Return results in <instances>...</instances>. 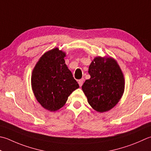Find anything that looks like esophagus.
I'll return each mask as SVG.
<instances>
[{
    "label": "esophagus",
    "mask_w": 151,
    "mask_h": 151,
    "mask_svg": "<svg viewBox=\"0 0 151 151\" xmlns=\"http://www.w3.org/2000/svg\"><path fill=\"white\" fill-rule=\"evenodd\" d=\"M84 78H82V79H81V80H79V81H78V84H79V86H82V84H83V83H84Z\"/></svg>",
    "instance_id": "34e87169"
}]
</instances>
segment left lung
<instances>
[{
  "label": "left lung",
  "instance_id": "left-lung-1",
  "mask_svg": "<svg viewBox=\"0 0 151 151\" xmlns=\"http://www.w3.org/2000/svg\"><path fill=\"white\" fill-rule=\"evenodd\" d=\"M105 60L94 59L88 70L91 77L82 86L88 103L100 113L113 108L124 90V78L116 61L111 58Z\"/></svg>",
  "mask_w": 151,
  "mask_h": 151
}]
</instances>
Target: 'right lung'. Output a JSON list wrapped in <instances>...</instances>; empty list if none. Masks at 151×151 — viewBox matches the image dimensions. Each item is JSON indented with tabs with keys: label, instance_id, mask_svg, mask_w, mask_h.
I'll list each match as a JSON object with an SVG mask.
<instances>
[{
	"label": "right lung",
	"instance_id": "right-lung-1",
	"mask_svg": "<svg viewBox=\"0 0 151 151\" xmlns=\"http://www.w3.org/2000/svg\"><path fill=\"white\" fill-rule=\"evenodd\" d=\"M65 54L58 48L44 54L35 67L31 76L32 88L37 101L50 111L65 104L79 85L65 63Z\"/></svg>",
	"mask_w": 151,
	"mask_h": 151
}]
</instances>
